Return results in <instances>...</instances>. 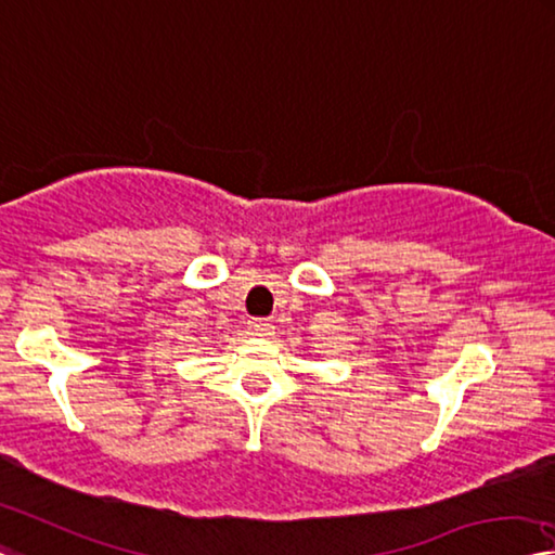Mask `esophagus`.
<instances>
[{
    "label": "esophagus",
    "mask_w": 555,
    "mask_h": 555,
    "mask_svg": "<svg viewBox=\"0 0 555 555\" xmlns=\"http://www.w3.org/2000/svg\"><path fill=\"white\" fill-rule=\"evenodd\" d=\"M271 328H274V325H271L269 319H251L249 321V331L257 333V336H267V333H271Z\"/></svg>",
    "instance_id": "1"
}]
</instances>
